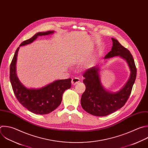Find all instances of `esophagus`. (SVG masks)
Returning <instances> with one entry per match:
<instances>
[{"mask_svg":"<svg viewBox=\"0 0 148 148\" xmlns=\"http://www.w3.org/2000/svg\"><path fill=\"white\" fill-rule=\"evenodd\" d=\"M79 82V79L78 78H77V77H74L71 80V83L74 85L77 84H78Z\"/></svg>","mask_w":148,"mask_h":148,"instance_id":"1","label":"esophagus"}]
</instances>
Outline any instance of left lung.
Returning <instances> with one entry per match:
<instances>
[{"mask_svg": "<svg viewBox=\"0 0 148 148\" xmlns=\"http://www.w3.org/2000/svg\"><path fill=\"white\" fill-rule=\"evenodd\" d=\"M112 39V50L105 59L117 56L122 58L127 62L131 75L124 86L119 91L113 93L108 91L102 86L99 74V66L92 67L85 71L83 82L86 89L82 95L81 103L85 111L96 116H106L121 108L128 99L136 79V68L130 52L117 39L113 38Z\"/></svg>", "mask_w": 148, "mask_h": 148, "instance_id": "1", "label": "left lung"}]
</instances>
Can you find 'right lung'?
Masks as SVG:
<instances>
[{
  "label": "right lung",
  "mask_w": 148,
  "mask_h": 148,
  "mask_svg": "<svg viewBox=\"0 0 148 148\" xmlns=\"http://www.w3.org/2000/svg\"><path fill=\"white\" fill-rule=\"evenodd\" d=\"M53 33L54 31H52L36 33L30 39L23 42L20 46L32 43L38 36ZM19 48L17 49L10 67V80L15 96L18 101L31 112L38 114L50 113L60 105L63 93L71 88V79L56 80L39 89L27 88L20 82L16 74V66Z\"/></svg>",
  "instance_id": "right-lung-1"
}]
</instances>
